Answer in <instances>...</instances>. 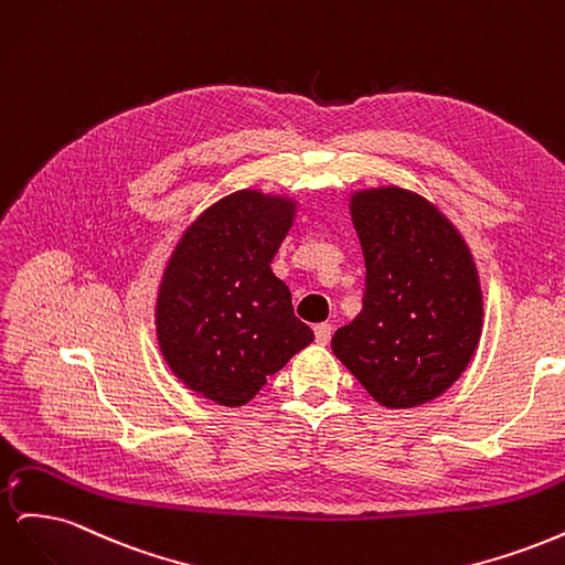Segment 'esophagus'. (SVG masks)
I'll use <instances>...</instances> for the list:
<instances>
[{"label": "esophagus", "instance_id": "obj_1", "mask_svg": "<svg viewBox=\"0 0 565 565\" xmlns=\"http://www.w3.org/2000/svg\"><path fill=\"white\" fill-rule=\"evenodd\" d=\"M332 322H320V324H316V341L318 344H328L330 341V337H332Z\"/></svg>", "mask_w": 565, "mask_h": 565}]
</instances>
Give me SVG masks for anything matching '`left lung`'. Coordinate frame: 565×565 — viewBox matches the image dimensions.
I'll list each match as a JSON object with an SVG mask.
<instances>
[{
	"label": "left lung",
	"mask_w": 565,
	"mask_h": 565,
	"mask_svg": "<svg viewBox=\"0 0 565 565\" xmlns=\"http://www.w3.org/2000/svg\"><path fill=\"white\" fill-rule=\"evenodd\" d=\"M351 221L363 247V309L332 351L384 407H417L467 370L483 332L473 254L434 202L398 185L355 191Z\"/></svg>",
	"instance_id": "obj_1"
}]
</instances>
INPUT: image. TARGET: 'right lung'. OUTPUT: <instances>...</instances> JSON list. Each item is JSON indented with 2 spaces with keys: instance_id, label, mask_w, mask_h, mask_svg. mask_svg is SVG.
Returning a JSON list of instances; mask_svg holds the SVG:
<instances>
[{
  "instance_id": "1",
  "label": "right lung",
  "mask_w": 565,
  "mask_h": 565,
  "mask_svg": "<svg viewBox=\"0 0 565 565\" xmlns=\"http://www.w3.org/2000/svg\"><path fill=\"white\" fill-rule=\"evenodd\" d=\"M297 200L235 191L188 226L164 266L156 332L169 370L202 398L241 407L313 341L270 262Z\"/></svg>"
}]
</instances>
